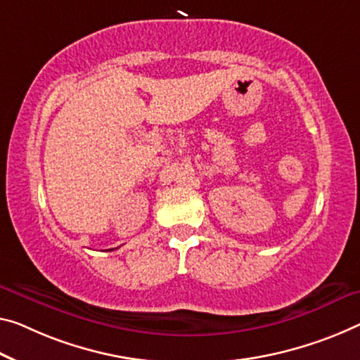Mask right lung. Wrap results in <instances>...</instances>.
<instances>
[{
	"mask_svg": "<svg viewBox=\"0 0 360 360\" xmlns=\"http://www.w3.org/2000/svg\"><path fill=\"white\" fill-rule=\"evenodd\" d=\"M109 251H112V250H109Z\"/></svg>",
	"mask_w": 360,
	"mask_h": 360,
	"instance_id": "right-lung-1",
	"label": "right lung"
}]
</instances>
